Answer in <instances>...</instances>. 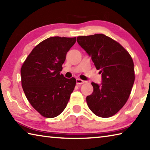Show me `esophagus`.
<instances>
[{"label":"esophagus","mask_w":150,"mask_h":150,"mask_svg":"<svg viewBox=\"0 0 150 150\" xmlns=\"http://www.w3.org/2000/svg\"><path fill=\"white\" fill-rule=\"evenodd\" d=\"M86 82V81L81 80V79H80V78H77V79H76V83H77V84H82V83H84Z\"/></svg>","instance_id":"esophagus-1"}]
</instances>
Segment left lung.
<instances>
[{
  "label": "left lung",
  "mask_w": 150,
  "mask_h": 150,
  "mask_svg": "<svg viewBox=\"0 0 150 150\" xmlns=\"http://www.w3.org/2000/svg\"><path fill=\"white\" fill-rule=\"evenodd\" d=\"M77 42L91 57L102 82L91 83L93 91L87 96L89 108L97 116H113L127 101L134 82V62L127 51L104 34L79 36Z\"/></svg>",
  "instance_id": "obj_1"
}]
</instances>
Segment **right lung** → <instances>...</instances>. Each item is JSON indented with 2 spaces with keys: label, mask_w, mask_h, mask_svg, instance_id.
<instances>
[{
  "label": "right lung",
  "mask_w": 150,
  "mask_h": 150,
  "mask_svg": "<svg viewBox=\"0 0 150 150\" xmlns=\"http://www.w3.org/2000/svg\"><path fill=\"white\" fill-rule=\"evenodd\" d=\"M76 38L52 37L34 48L21 68L22 86L32 107L42 116L54 118L64 111L76 79L60 74L66 55Z\"/></svg>",
  "instance_id": "add662e5"
}]
</instances>
